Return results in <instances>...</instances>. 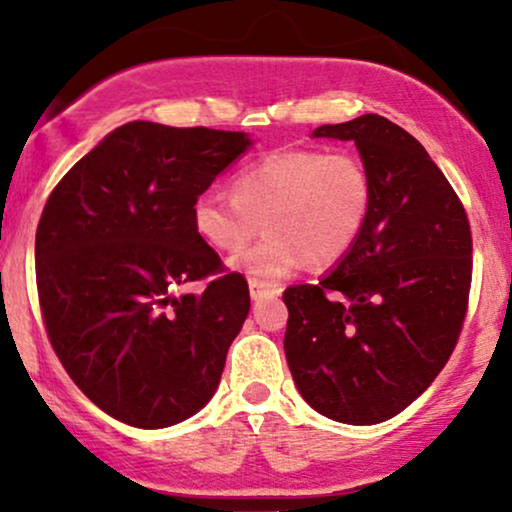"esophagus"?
Returning a JSON list of instances; mask_svg holds the SVG:
<instances>
[{"instance_id":"esophagus-1","label":"esophagus","mask_w":512,"mask_h":512,"mask_svg":"<svg viewBox=\"0 0 512 512\" xmlns=\"http://www.w3.org/2000/svg\"><path fill=\"white\" fill-rule=\"evenodd\" d=\"M248 286H250V296L255 298H262L264 293H272V296H279L281 293V289L276 284H269V281H262V279H250L248 281Z\"/></svg>"}]
</instances>
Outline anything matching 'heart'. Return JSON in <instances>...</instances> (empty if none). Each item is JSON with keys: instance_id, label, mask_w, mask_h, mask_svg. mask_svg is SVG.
I'll return each instance as SVG.
<instances>
[{"instance_id": "1", "label": "heart", "mask_w": 512, "mask_h": 512, "mask_svg": "<svg viewBox=\"0 0 512 512\" xmlns=\"http://www.w3.org/2000/svg\"><path fill=\"white\" fill-rule=\"evenodd\" d=\"M236 195L209 187L192 204L197 236L219 252H240L260 233L236 267L255 276L289 274L308 262L332 267L361 238L373 185L361 158L346 151L284 149L262 156L238 173Z\"/></svg>"}]
</instances>
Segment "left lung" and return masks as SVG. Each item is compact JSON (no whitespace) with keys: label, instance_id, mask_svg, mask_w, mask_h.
<instances>
[{"label":"left lung","instance_id":"obj_1","mask_svg":"<svg viewBox=\"0 0 512 512\" xmlns=\"http://www.w3.org/2000/svg\"><path fill=\"white\" fill-rule=\"evenodd\" d=\"M313 137L356 144L373 202L337 269L284 291L286 361L322 416L380 424L407 409L455 351L472 286V231L448 178L387 117L322 125Z\"/></svg>","mask_w":512,"mask_h":512}]
</instances>
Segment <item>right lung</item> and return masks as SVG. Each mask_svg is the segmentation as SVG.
<instances>
[{"label":"right lung","instance_id":"right-lung-1","mask_svg":"<svg viewBox=\"0 0 512 512\" xmlns=\"http://www.w3.org/2000/svg\"><path fill=\"white\" fill-rule=\"evenodd\" d=\"M248 146L243 132L127 122L45 202V330L69 378L122 424H180L219 387L250 289L197 236L192 204ZM192 280L208 281L202 294L181 293Z\"/></svg>","mask_w":512,"mask_h":512}]
</instances>
